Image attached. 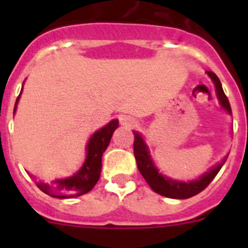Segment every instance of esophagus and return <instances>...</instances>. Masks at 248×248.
Returning <instances> with one entry per match:
<instances>
[{
	"mask_svg": "<svg viewBox=\"0 0 248 248\" xmlns=\"http://www.w3.org/2000/svg\"><path fill=\"white\" fill-rule=\"evenodd\" d=\"M120 124L124 126H133L135 124V119L129 117V115H122L120 117Z\"/></svg>",
	"mask_w": 248,
	"mask_h": 248,
	"instance_id": "obj_1",
	"label": "esophagus"
}]
</instances>
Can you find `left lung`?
Masks as SVG:
<instances>
[{
  "label": "left lung",
  "mask_w": 248,
  "mask_h": 248,
  "mask_svg": "<svg viewBox=\"0 0 248 248\" xmlns=\"http://www.w3.org/2000/svg\"><path fill=\"white\" fill-rule=\"evenodd\" d=\"M206 73L214 82L215 88H216V95H217L221 108L225 111H227L230 115H232L231 105H230L229 99H227V97L223 93L220 79L212 72H206ZM133 133H134V155L135 159H137V165L140 174L143 175V177L145 179L146 183L149 184V186L153 189V191H155L159 195H163L165 198L189 199L195 196V195H198L199 192L206 189L209 186V184L214 180V177L217 175V172L220 171V169L222 168V165L227 160V156H229V155H226L221 163H217L215 166H212L209 171L201 175L196 180L187 181V183L180 180H174L171 177H168L161 174V172H159V169L155 166L154 161L151 159L149 148L145 144V141H144L141 134H139L135 130Z\"/></svg>",
  "instance_id": "obj_1"
}]
</instances>
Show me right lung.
<instances>
[{
    "instance_id": "obj_1",
    "label": "right lung",
    "mask_w": 248,
    "mask_h": 248,
    "mask_svg": "<svg viewBox=\"0 0 248 248\" xmlns=\"http://www.w3.org/2000/svg\"><path fill=\"white\" fill-rule=\"evenodd\" d=\"M21 93L16 100L13 113L17 109V103L21 97ZM118 125H119V120L113 119L92 135L85 148L87 156H85L84 163L76 174L65 179H57L50 184L37 183L39 190H42L45 194L49 195L52 198L58 199L77 198L91 191L99 180L100 171H102L103 153L108 148L114 130L118 128Z\"/></svg>"
}]
</instances>
